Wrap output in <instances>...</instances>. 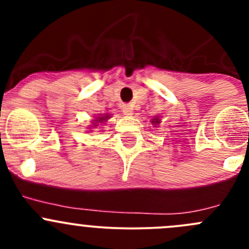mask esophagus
Here are the masks:
<instances>
[{"label": "esophagus", "mask_w": 249, "mask_h": 249, "mask_svg": "<svg viewBox=\"0 0 249 249\" xmlns=\"http://www.w3.org/2000/svg\"><path fill=\"white\" fill-rule=\"evenodd\" d=\"M123 112L126 115H132V112H134V108H132L131 105H125L124 108H123Z\"/></svg>", "instance_id": "34e87169"}]
</instances>
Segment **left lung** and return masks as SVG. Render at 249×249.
<instances>
[{
    "mask_svg": "<svg viewBox=\"0 0 249 249\" xmlns=\"http://www.w3.org/2000/svg\"><path fill=\"white\" fill-rule=\"evenodd\" d=\"M153 123H158V124H159V120H158V119H155V122H154V120H153Z\"/></svg>",
    "mask_w": 249,
    "mask_h": 249,
    "instance_id": "8db88e82",
    "label": "left lung"
}]
</instances>
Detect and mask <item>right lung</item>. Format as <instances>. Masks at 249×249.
<instances>
[{"label":"right lung","instance_id":"right-lung-1","mask_svg":"<svg viewBox=\"0 0 249 249\" xmlns=\"http://www.w3.org/2000/svg\"><path fill=\"white\" fill-rule=\"evenodd\" d=\"M108 119V115H106V117H101V118H97L96 122H104V120Z\"/></svg>","mask_w":249,"mask_h":249}]
</instances>
